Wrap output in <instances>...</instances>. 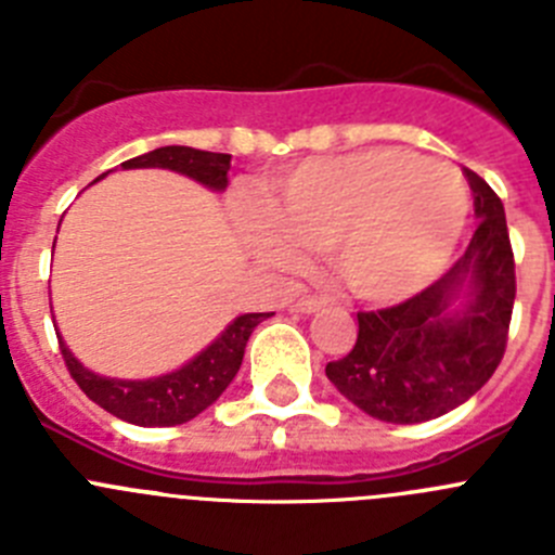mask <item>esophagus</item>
<instances>
[{"label": "esophagus", "mask_w": 555, "mask_h": 555, "mask_svg": "<svg viewBox=\"0 0 555 555\" xmlns=\"http://www.w3.org/2000/svg\"><path fill=\"white\" fill-rule=\"evenodd\" d=\"M326 299L324 297H302V299H297V302L292 305L294 310H297V313H305V315H313V313H319V310H324L326 308Z\"/></svg>", "instance_id": "34e87169"}]
</instances>
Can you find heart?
I'll return each mask as SVG.
<instances>
[{"instance_id":"obj_1","label":"heart","mask_w":555,"mask_h":555,"mask_svg":"<svg viewBox=\"0 0 555 555\" xmlns=\"http://www.w3.org/2000/svg\"><path fill=\"white\" fill-rule=\"evenodd\" d=\"M466 220V184L450 163L367 150L299 166L263 202V218H247V234L286 269L299 250L330 253L353 297L398 302L450 267Z\"/></svg>"}]
</instances>
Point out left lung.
Listing matches in <instances>:
<instances>
[{"instance_id":"1","label":"left lung","mask_w":555,"mask_h":555,"mask_svg":"<svg viewBox=\"0 0 555 555\" xmlns=\"http://www.w3.org/2000/svg\"><path fill=\"white\" fill-rule=\"evenodd\" d=\"M477 231L455 267L395 308L360 313V335L326 365L337 392L373 420L416 425L466 403L506 348L515 258L504 204L466 168Z\"/></svg>"}]
</instances>
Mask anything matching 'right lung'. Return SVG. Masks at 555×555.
<instances>
[{
	"label": "right lung",
	"mask_w": 555,
	"mask_h": 555,
	"mask_svg": "<svg viewBox=\"0 0 555 555\" xmlns=\"http://www.w3.org/2000/svg\"><path fill=\"white\" fill-rule=\"evenodd\" d=\"M122 168L125 171L128 168H166V171L195 179L215 193H223L229 188L231 155L193 150V146H157V150L125 160ZM105 173H100L98 179H103ZM269 315L272 313L236 315L204 351L195 353L193 360H188L177 371L152 378H108L92 373L83 367L81 360H76V353L67 348L60 332L56 337H60L67 371L89 400L130 425L168 427L190 422L225 392L242 365L247 337Z\"/></svg>",
	"instance_id": "add662e5"
}]
</instances>
